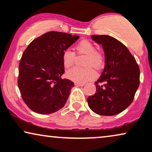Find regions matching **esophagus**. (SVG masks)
I'll list each match as a JSON object with an SVG mask.
<instances>
[{"label": "esophagus", "instance_id": "esophagus-1", "mask_svg": "<svg viewBox=\"0 0 152 152\" xmlns=\"http://www.w3.org/2000/svg\"><path fill=\"white\" fill-rule=\"evenodd\" d=\"M75 85H76V86H85V83H77V82H76V83H75Z\"/></svg>", "mask_w": 152, "mask_h": 152}]
</instances>
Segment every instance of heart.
I'll return each mask as SVG.
<instances>
[{"label":"heart","instance_id":"obj_1","mask_svg":"<svg viewBox=\"0 0 152 152\" xmlns=\"http://www.w3.org/2000/svg\"><path fill=\"white\" fill-rule=\"evenodd\" d=\"M76 53L85 54L86 58L84 60L86 67H74L66 72L69 79L77 83H86L96 77V72L90 66L95 69L102 67L104 64V55L97 51L94 44L88 40H83L76 46ZM62 64L64 68L72 67L75 61V53L70 49L64 50L62 55Z\"/></svg>","mask_w":152,"mask_h":152}]
</instances>
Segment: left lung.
Masks as SVG:
<instances>
[{
    "mask_svg": "<svg viewBox=\"0 0 152 152\" xmlns=\"http://www.w3.org/2000/svg\"><path fill=\"white\" fill-rule=\"evenodd\" d=\"M102 44L105 67L95 82L96 91L88 98V106L100 115L119 114L130 106L140 85V68L135 58L122 42L108 35H92Z\"/></svg>",
    "mask_w": 152,
    "mask_h": 152,
    "instance_id": "left-lung-1",
    "label": "left lung"
}]
</instances>
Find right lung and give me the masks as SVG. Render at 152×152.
Returning <instances> with one entry per match:
<instances>
[{"label":"right lung","mask_w":152,"mask_h":152,"mask_svg":"<svg viewBox=\"0 0 152 152\" xmlns=\"http://www.w3.org/2000/svg\"><path fill=\"white\" fill-rule=\"evenodd\" d=\"M78 38L50 31L34 39L24 50L19 65L18 86L30 110L48 115L65 105L74 84L61 78L64 73L62 55Z\"/></svg>","instance_id":"add662e5"}]
</instances>
